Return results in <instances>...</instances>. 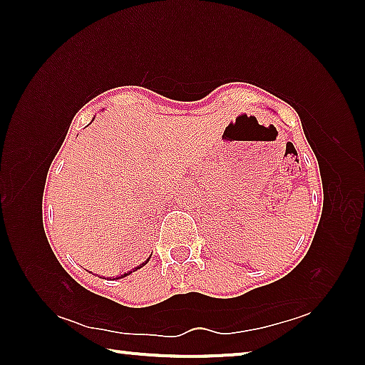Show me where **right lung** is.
<instances>
[{"instance_id": "add662e5", "label": "right lung", "mask_w": 365, "mask_h": 365, "mask_svg": "<svg viewBox=\"0 0 365 365\" xmlns=\"http://www.w3.org/2000/svg\"><path fill=\"white\" fill-rule=\"evenodd\" d=\"M148 261H150V259H148ZM148 261H145L143 264H140V265H138V267H135L133 270H130V272H127V274H123V275H120V277H119V279H122V277H125V275H128V274H132V272H135V270H137V269H140V267H143V265H145V264H146Z\"/></svg>"}]
</instances>
